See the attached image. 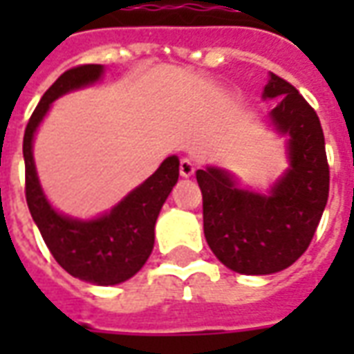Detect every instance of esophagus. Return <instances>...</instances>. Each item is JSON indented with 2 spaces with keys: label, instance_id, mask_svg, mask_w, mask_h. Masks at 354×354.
Listing matches in <instances>:
<instances>
[{
  "label": "esophagus",
  "instance_id": "34e87169",
  "mask_svg": "<svg viewBox=\"0 0 354 354\" xmlns=\"http://www.w3.org/2000/svg\"><path fill=\"white\" fill-rule=\"evenodd\" d=\"M195 174V165L189 159H182L180 161V176L182 178H192Z\"/></svg>",
  "mask_w": 354,
  "mask_h": 354
}]
</instances>
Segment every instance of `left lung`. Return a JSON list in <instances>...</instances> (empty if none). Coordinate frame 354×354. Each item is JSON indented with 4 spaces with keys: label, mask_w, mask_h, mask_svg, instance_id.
Returning <instances> with one entry per match:
<instances>
[{
    "label": "left lung",
    "mask_w": 354,
    "mask_h": 354,
    "mask_svg": "<svg viewBox=\"0 0 354 354\" xmlns=\"http://www.w3.org/2000/svg\"><path fill=\"white\" fill-rule=\"evenodd\" d=\"M277 96L282 100L271 121L290 136V169L269 195L239 189L222 169L197 170L208 246L223 266L243 274L292 266L311 245L328 201L330 169L319 115L294 85L271 73L263 98Z\"/></svg>",
    "instance_id": "obj_1"
}]
</instances>
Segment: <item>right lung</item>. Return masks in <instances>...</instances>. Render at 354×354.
<instances>
[{"instance_id":"obj_1","label":"right lung","mask_w":354,"mask_h":354,"mask_svg":"<svg viewBox=\"0 0 354 354\" xmlns=\"http://www.w3.org/2000/svg\"><path fill=\"white\" fill-rule=\"evenodd\" d=\"M104 66H75L58 77L34 109L24 131L26 203L45 245L72 277L109 286L131 279L146 263L155 243V222L180 174V161L170 155L146 182L132 189L108 214L81 222L58 214L43 193L35 172L32 142L50 104L58 96L100 80Z\"/></svg>"}]
</instances>
